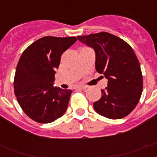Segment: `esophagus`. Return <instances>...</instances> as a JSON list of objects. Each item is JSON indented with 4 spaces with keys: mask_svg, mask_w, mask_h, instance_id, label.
I'll use <instances>...</instances> for the list:
<instances>
[{
    "mask_svg": "<svg viewBox=\"0 0 157 157\" xmlns=\"http://www.w3.org/2000/svg\"><path fill=\"white\" fill-rule=\"evenodd\" d=\"M76 88H78V89H86V88H87V86H76Z\"/></svg>",
    "mask_w": 157,
    "mask_h": 157,
    "instance_id": "obj_1",
    "label": "esophagus"
}]
</instances>
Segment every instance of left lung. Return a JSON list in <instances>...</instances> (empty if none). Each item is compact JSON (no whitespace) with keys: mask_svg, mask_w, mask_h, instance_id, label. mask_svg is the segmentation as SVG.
<instances>
[{"mask_svg":"<svg viewBox=\"0 0 157 157\" xmlns=\"http://www.w3.org/2000/svg\"><path fill=\"white\" fill-rule=\"evenodd\" d=\"M77 38L94 50L96 71L108 80L107 87L101 90V98L94 103V110L109 119L128 116L143 92L141 67L134 50L124 40L106 32Z\"/></svg>","mask_w":157,"mask_h":157,"instance_id":"left-lung-1","label":"left lung"}]
</instances>
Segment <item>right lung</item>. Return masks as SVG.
I'll return each instance as SVG.
<instances>
[{"label": "right lung", "instance_id": "1", "mask_svg": "<svg viewBox=\"0 0 157 157\" xmlns=\"http://www.w3.org/2000/svg\"><path fill=\"white\" fill-rule=\"evenodd\" d=\"M76 40L72 36H45L21 55L13 81L14 94L21 108L33 121L50 123L66 112L71 90L54 86V75L63 53Z\"/></svg>", "mask_w": 157, "mask_h": 157}]
</instances>
